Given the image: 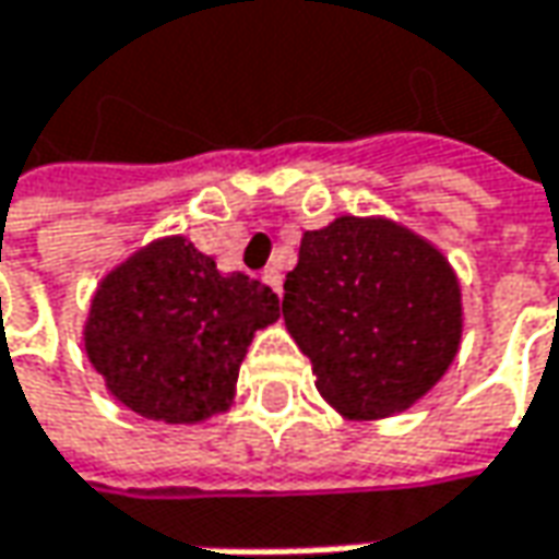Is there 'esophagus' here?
Returning a JSON list of instances; mask_svg holds the SVG:
<instances>
[{"instance_id":"1","label":"esophagus","mask_w":559,"mask_h":559,"mask_svg":"<svg viewBox=\"0 0 559 559\" xmlns=\"http://www.w3.org/2000/svg\"><path fill=\"white\" fill-rule=\"evenodd\" d=\"M264 283L273 289V293H283V273L276 266H266L264 270Z\"/></svg>"}]
</instances>
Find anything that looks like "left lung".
<instances>
[{
	"label": "left lung",
	"instance_id": "obj_1",
	"mask_svg": "<svg viewBox=\"0 0 559 559\" xmlns=\"http://www.w3.org/2000/svg\"><path fill=\"white\" fill-rule=\"evenodd\" d=\"M283 321L314 386L355 421L415 405L462 340V293L428 238L383 216H336L305 233L283 283Z\"/></svg>",
	"mask_w": 559,
	"mask_h": 559
}]
</instances>
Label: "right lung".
<instances>
[{
	"label": "right lung",
	"mask_w": 559,
	"mask_h": 559,
	"mask_svg": "<svg viewBox=\"0 0 559 559\" xmlns=\"http://www.w3.org/2000/svg\"><path fill=\"white\" fill-rule=\"evenodd\" d=\"M280 318L276 293L219 273L185 236L156 238L109 270L91 298L84 349L131 412L198 425L233 405L254 333Z\"/></svg>",
	"instance_id": "1"
}]
</instances>
